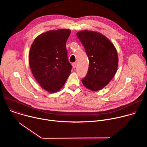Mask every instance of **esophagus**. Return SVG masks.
<instances>
[{
	"label": "esophagus",
	"mask_w": 147,
	"mask_h": 147,
	"mask_svg": "<svg viewBox=\"0 0 147 147\" xmlns=\"http://www.w3.org/2000/svg\"><path fill=\"white\" fill-rule=\"evenodd\" d=\"M72 66L73 68H76L77 66V63L76 62H74L72 63Z\"/></svg>",
	"instance_id": "34e87169"
}]
</instances>
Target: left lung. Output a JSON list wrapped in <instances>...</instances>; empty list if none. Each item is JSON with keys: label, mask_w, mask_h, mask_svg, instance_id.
Returning a JSON list of instances; mask_svg holds the SVG:
<instances>
[{"label": "left lung", "mask_w": 147, "mask_h": 147, "mask_svg": "<svg viewBox=\"0 0 147 147\" xmlns=\"http://www.w3.org/2000/svg\"><path fill=\"white\" fill-rule=\"evenodd\" d=\"M77 36L89 59L88 71L82 82L90 90L99 91L108 84L116 73L117 51L111 41L99 32L84 30Z\"/></svg>", "instance_id": "1"}]
</instances>
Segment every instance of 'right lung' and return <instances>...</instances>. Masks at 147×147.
Masks as SVG:
<instances>
[{
	"instance_id": "obj_1",
	"label": "right lung",
	"mask_w": 147,
	"mask_h": 147,
	"mask_svg": "<svg viewBox=\"0 0 147 147\" xmlns=\"http://www.w3.org/2000/svg\"><path fill=\"white\" fill-rule=\"evenodd\" d=\"M70 33L67 29L49 31L38 36L31 45V71L40 87L49 92L59 91L71 73L66 45Z\"/></svg>"
}]
</instances>
